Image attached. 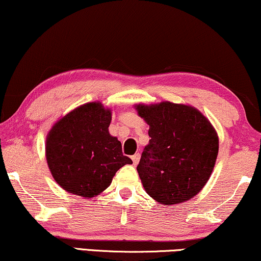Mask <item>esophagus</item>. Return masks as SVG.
<instances>
[{
    "label": "esophagus",
    "instance_id": "obj_1",
    "mask_svg": "<svg viewBox=\"0 0 261 261\" xmlns=\"http://www.w3.org/2000/svg\"><path fill=\"white\" fill-rule=\"evenodd\" d=\"M131 159H133L134 165H137L138 161H140V159H141V154L136 153L135 155H133V156H131Z\"/></svg>",
    "mask_w": 261,
    "mask_h": 261
}]
</instances>
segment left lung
<instances>
[{
    "mask_svg": "<svg viewBox=\"0 0 261 261\" xmlns=\"http://www.w3.org/2000/svg\"><path fill=\"white\" fill-rule=\"evenodd\" d=\"M149 125L138 176L150 197L176 204L194 197L212 174L219 149L216 130L204 115L188 105L164 101L136 105Z\"/></svg>",
    "mask_w": 261,
    "mask_h": 261,
    "instance_id": "8db88e82",
    "label": "left lung"
}]
</instances>
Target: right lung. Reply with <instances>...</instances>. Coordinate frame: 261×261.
<instances>
[{"label": "right lung", "instance_id": "1", "mask_svg": "<svg viewBox=\"0 0 261 261\" xmlns=\"http://www.w3.org/2000/svg\"><path fill=\"white\" fill-rule=\"evenodd\" d=\"M110 108L89 102L62 117L49 131L45 156L55 182L71 194L90 199L111 186L130 158L110 135Z\"/></svg>", "mask_w": 261, "mask_h": 261}]
</instances>
